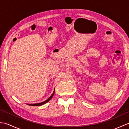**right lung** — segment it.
I'll list each match as a JSON object with an SVG mask.
<instances>
[{"label": "right lung", "mask_w": 129, "mask_h": 129, "mask_svg": "<svg viewBox=\"0 0 129 129\" xmlns=\"http://www.w3.org/2000/svg\"><path fill=\"white\" fill-rule=\"evenodd\" d=\"M54 92H55V90H54L53 93V94H52V95L50 96L49 97L47 100H46L45 101H44V102L40 103H37V104H29L28 105H30V106H40V105H44V104H45V103H48L49 100H50L51 99V98H53V95H54Z\"/></svg>", "instance_id": "obj_1"}]
</instances>
